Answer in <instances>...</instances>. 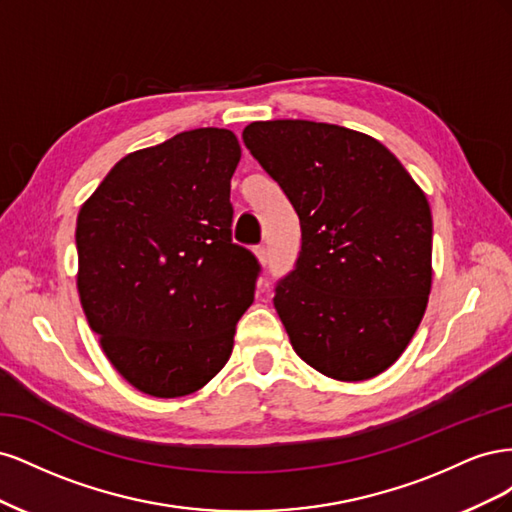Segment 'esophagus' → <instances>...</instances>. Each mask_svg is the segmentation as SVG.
I'll return each mask as SVG.
<instances>
[{
    "label": "esophagus",
    "instance_id": "esophagus-1",
    "mask_svg": "<svg viewBox=\"0 0 512 512\" xmlns=\"http://www.w3.org/2000/svg\"><path fill=\"white\" fill-rule=\"evenodd\" d=\"M256 256H258V260L262 262V265H267V262H269V247L267 245H258L256 247Z\"/></svg>",
    "mask_w": 512,
    "mask_h": 512
}]
</instances>
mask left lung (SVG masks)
<instances>
[{
    "label": "left lung",
    "instance_id": "left-lung-1",
    "mask_svg": "<svg viewBox=\"0 0 512 512\" xmlns=\"http://www.w3.org/2000/svg\"><path fill=\"white\" fill-rule=\"evenodd\" d=\"M243 143L301 222L299 258L273 297L294 352L335 380L382 374L427 307V196L376 138L333 123L254 121Z\"/></svg>",
    "mask_w": 512,
    "mask_h": 512
}]
</instances>
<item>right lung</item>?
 I'll list each match as a JSON object with an SVG mask.
<instances>
[{
  "label": "right lung",
  "instance_id": "right-lung-1",
  "mask_svg": "<svg viewBox=\"0 0 512 512\" xmlns=\"http://www.w3.org/2000/svg\"><path fill=\"white\" fill-rule=\"evenodd\" d=\"M237 136L198 128L128 153L76 220L79 297L108 361L151 397L190 395L226 365L260 265L232 243Z\"/></svg>",
  "mask_w": 512,
  "mask_h": 512
}]
</instances>
